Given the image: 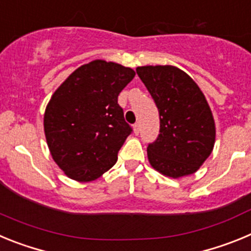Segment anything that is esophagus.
<instances>
[{"instance_id": "1", "label": "esophagus", "mask_w": 251, "mask_h": 251, "mask_svg": "<svg viewBox=\"0 0 251 251\" xmlns=\"http://www.w3.org/2000/svg\"><path fill=\"white\" fill-rule=\"evenodd\" d=\"M133 130H134V133H136V134H138L139 130H141V124H139V122H137V123L133 126Z\"/></svg>"}]
</instances>
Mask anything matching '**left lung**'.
<instances>
[{
	"label": "left lung",
	"instance_id": "left-lung-1",
	"mask_svg": "<svg viewBox=\"0 0 251 251\" xmlns=\"http://www.w3.org/2000/svg\"><path fill=\"white\" fill-rule=\"evenodd\" d=\"M136 72L159 113V134L147 147L151 166L172 178L195 174L215 145V122L205 95L176 66H139Z\"/></svg>",
	"mask_w": 251,
	"mask_h": 251
}]
</instances>
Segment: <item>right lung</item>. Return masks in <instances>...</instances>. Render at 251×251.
Instances as JSON below:
<instances>
[{"label": "right lung", "mask_w": 251, "mask_h": 251, "mask_svg": "<svg viewBox=\"0 0 251 251\" xmlns=\"http://www.w3.org/2000/svg\"><path fill=\"white\" fill-rule=\"evenodd\" d=\"M136 73L94 60L77 68L52 94L44 115L51 156L65 175L89 182L112 168L132 133L118 95Z\"/></svg>", "instance_id": "add662e5"}]
</instances>
